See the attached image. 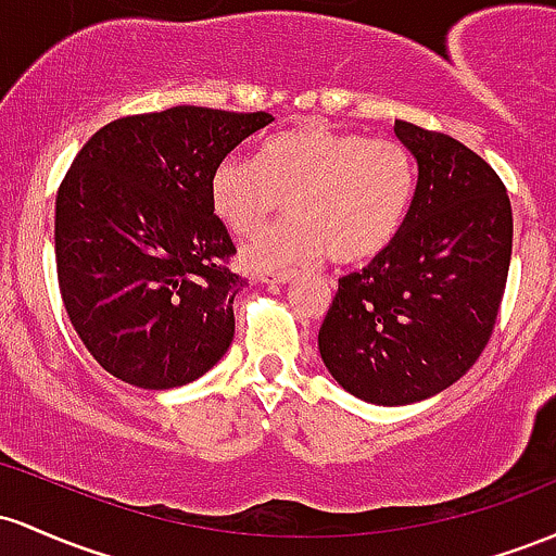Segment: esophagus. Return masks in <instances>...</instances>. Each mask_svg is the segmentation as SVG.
Here are the masks:
<instances>
[{
    "label": "esophagus",
    "instance_id": "obj_1",
    "mask_svg": "<svg viewBox=\"0 0 556 556\" xmlns=\"http://www.w3.org/2000/svg\"><path fill=\"white\" fill-rule=\"evenodd\" d=\"M296 273L291 270H270V273H262L260 280L262 283H270V286H280V283H289V280H294Z\"/></svg>",
    "mask_w": 556,
    "mask_h": 556
}]
</instances>
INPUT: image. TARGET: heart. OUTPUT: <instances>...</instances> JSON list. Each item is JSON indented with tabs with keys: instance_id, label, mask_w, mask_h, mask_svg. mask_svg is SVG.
Masks as SVG:
<instances>
[{
	"instance_id": "b5f03b06",
	"label": "heart",
	"mask_w": 556,
	"mask_h": 556,
	"mask_svg": "<svg viewBox=\"0 0 556 556\" xmlns=\"http://www.w3.org/2000/svg\"><path fill=\"white\" fill-rule=\"evenodd\" d=\"M417 189L407 143L359 130L299 126L270 136L257 160L217 162L210 202L223 226L254 236L289 199L291 220L249 241L247 265L257 270L328 257L362 265L394 244Z\"/></svg>"
}]
</instances>
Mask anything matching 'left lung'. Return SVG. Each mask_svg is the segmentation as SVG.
<instances>
[{
    "label": "left lung",
    "mask_w": 556,
    "mask_h": 556,
    "mask_svg": "<svg viewBox=\"0 0 556 556\" xmlns=\"http://www.w3.org/2000/svg\"><path fill=\"white\" fill-rule=\"evenodd\" d=\"M417 189L394 244L339 278L317 333L330 376L357 399L413 404L457 383L494 330L513 204L494 167L439 130L396 121Z\"/></svg>",
    "instance_id": "8db88e82"
}]
</instances>
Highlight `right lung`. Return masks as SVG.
Returning a JSON list of instances; mask_svg holds the SVG:
<instances>
[{
	"mask_svg": "<svg viewBox=\"0 0 556 556\" xmlns=\"http://www.w3.org/2000/svg\"><path fill=\"white\" fill-rule=\"evenodd\" d=\"M267 112L180 104L99 128L62 178L54 257L62 304L91 357L130 386L176 389L233 341L228 228L210 176Z\"/></svg>",
	"mask_w": 556,
	"mask_h": 556,
	"instance_id": "obj_1",
	"label": "right lung"
}]
</instances>
